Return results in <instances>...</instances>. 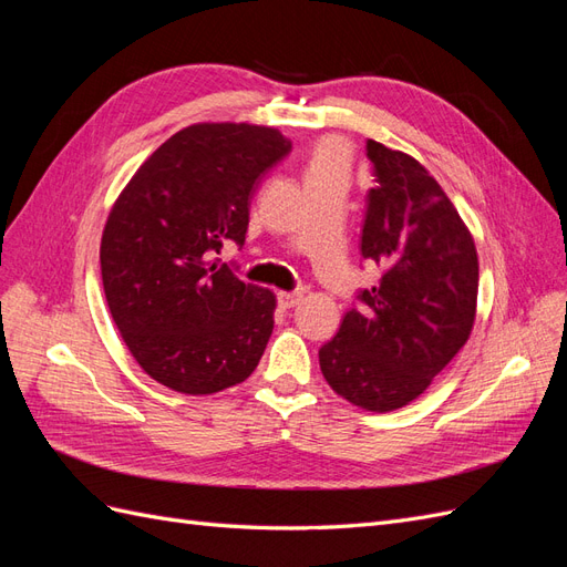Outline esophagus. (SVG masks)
<instances>
[{"mask_svg": "<svg viewBox=\"0 0 567 567\" xmlns=\"http://www.w3.org/2000/svg\"><path fill=\"white\" fill-rule=\"evenodd\" d=\"M277 300H279L281 310H290V307H296L302 300V293H300V290H293V293H288V290H279Z\"/></svg>", "mask_w": 567, "mask_h": 567, "instance_id": "esophagus-1", "label": "esophagus"}]
</instances>
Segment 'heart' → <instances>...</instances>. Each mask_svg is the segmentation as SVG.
I'll use <instances>...</instances> for the list:
<instances>
[{"mask_svg":"<svg viewBox=\"0 0 567 567\" xmlns=\"http://www.w3.org/2000/svg\"><path fill=\"white\" fill-rule=\"evenodd\" d=\"M350 146L338 140V136H326L321 140L310 161H307V179L315 177H346L348 167H350Z\"/></svg>","mask_w":567,"mask_h":567,"instance_id":"heart-1","label":"heart"}]
</instances>
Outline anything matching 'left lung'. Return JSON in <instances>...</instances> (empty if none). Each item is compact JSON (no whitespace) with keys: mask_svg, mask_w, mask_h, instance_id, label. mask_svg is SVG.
Here are the masks:
<instances>
[{"mask_svg":"<svg viewBox=\"0 0 567 567\" xmlns=\"http://www.w3.org/2000/svg\"><path fill=\"white\" fill-rule=\"evenodd\" d=\"M375 184L367 194L362 255L383 269L362 307L321 346L319 367L340 398L392 411L433 383L466 346L477 305V250L454 203L402 151L367 142Z\"/></svg>","mask_w":567,"mask_h":567,"instance_id":"1","label":"left lung"}]
</instances>
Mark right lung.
<instances>
[{
    "mask_svg": "<svg viewBox=\"0 0 567 567\" xmlns=\"http://www.w3.org/2000/svg\"><path fill=\"white\" fill-rule=\"evenodd\" d=\"M290 153L248 123L179 130L136 169L101 236V279L127 350L153 381L184 394L244 383L274 329L277 298L215 260L244 246L255 188Z\"/></svg>",
    "mask_w": 567,
    "mask_h": 567,
    "instance_id": "1",
    "label": "right lung"
}]
</instances>
